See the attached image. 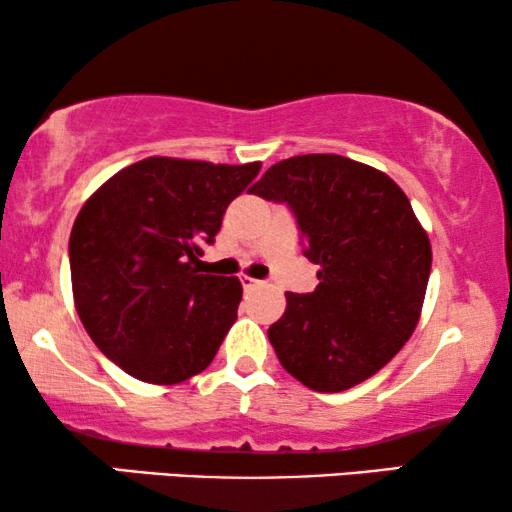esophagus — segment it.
<instances>
[{
    "mask_svg": "<svg viewBox=\"0 0 512 512\" xmlns=\"http://www.w3.org/2000/svg\"><path fill=\"white\" fill-rule=\"evenodd\" d=\"M240 280H242L244 289H254V287H258V284H261V280H254V277H249V275H242Z\"/></svg>",
    "mask_w": 512,
    "mask_h": 512,
    "instance_id": "1",
    "label": "esophagus"
}]
</instances>
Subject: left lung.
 Masks as SVG:
<instances>
[{
    "mask_svg": "<svg viewBox=\"0 0 512 512\" xmlns=\"http://www.w3.org/2000/svg\"><path fill=\"white\" fill-rule=\"evenodd\" d=\"M287 202L317 270L315 291L291 294L268 329L277 360L317 393L367 381L400 353L421 320L428 232L393 178L341 155L282 159L251 185Z\"/></svg>",
    "mask_w": 512,
    "mask_h": 512,
    "instance_id": "8db88e82",
    "label": "left lung"
}]
</instances>
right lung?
Wrapping results in <instances>:
<instances>
[{
	"label": "right lung",
	"mask_w": 512,
	"mask_h": 512,
	"mask_svg": "<svg viewBox=\"0 0 512 512\" xmlns=\"http://www.w3.org/2000/svg\"><path fill=\"white\" fill-rule=\"evenodd\" d=\"M261 162L148 157L108 178L70 232L79 320L98 350L138 381L174 386L216 357L237 320L242 282L204 275L228 204Z\"/></svg>",
	"instance_id": "obj_1"
}]
</instances>
